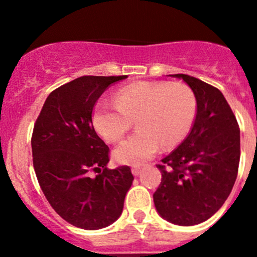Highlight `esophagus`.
Here are the masks:
<instances>
[{"label":"esophagus","mask_w":257,"mask_h":257,"mask_svg":"<svg viewBox=\"0 0 257 257\" xmlns=\"http://www.w3.org/2000/svg\"><path fill=\"white\" fill-rule=\"evenodd\" d=\"M132 173H133L134 177H138V175L142 173V169L139 167H133L132 168Z\"/></svg>","instance_id":"obj_1"}]
</instances>
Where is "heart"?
I'll list each match as a JSON object with an SVG mask.
<instances>
[{
	"label": "heart",
	"instance_id": "heart-1",
	"mask_svg": "<svg viewBox=\"0 0 257 257\" xmlns=\"http://www.w3.org/2000/svg\"><path fill=\"white\" fill-rule=\"evenodd\" d=\"M196 115L194 92L184 83L142 82L115 93L114 103L100 100L92 113V124L107 143L118 142L136 120L138 132L113 150L118 164L139 167L160 147L183 142Z\"/></svg>",
	"mask_w": 257,
	"mask_h": 257
}]
</instances>
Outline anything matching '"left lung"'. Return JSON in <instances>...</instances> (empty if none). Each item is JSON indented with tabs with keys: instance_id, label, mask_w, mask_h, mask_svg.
<instances>
[{
	"instance_id": "left-lung-1",
	"label": "left lung",
	"mask_w": 257,
	"mask_h": 257,
	"mask_svg": "<svg viewBox=\"0 0 257 257\" xmlns=\"http://www.w3.org/2000/svg\"><path fill=\"white\" fill-rule=\"evenodd\" d=\"M169 76L193 90L196 116L185 141L157 165L162 183L153 199L163 219L191 226L211 217L231 193L239 169L240 129L217 88L188 74Z\"/></svg>"
}]
</instances>
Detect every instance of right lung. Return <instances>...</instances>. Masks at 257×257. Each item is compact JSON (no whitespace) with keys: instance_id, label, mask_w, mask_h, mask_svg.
I'll list each match as a JSON object with an SVG mask.
<instances>
[{"instance_id":"obj_1","label":"right lung","mask_w":257,"mask_h":257,"mask_svg":"<svg viewBox=\"0 0 257 257\" xmlns=\"http://www.w3.org/2000/svg\"><path fill=\"white\" fill-rule=\"evenodd\" d=\"M125 78L84 76L57 88L33 128V168L41 189L54 211L79 229H103L118 220L134 180L129 167L108 169L109 148L92 124L98 98Z\"/></svg>"}]
</instances>
